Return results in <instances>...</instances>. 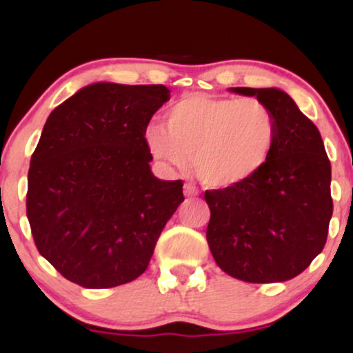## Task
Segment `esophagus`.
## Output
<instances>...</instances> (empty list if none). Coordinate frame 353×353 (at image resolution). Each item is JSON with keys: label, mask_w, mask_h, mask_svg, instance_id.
Instances as JSON below:
<instances>
[{"label": "esophagus", "mask_w": 353, "mask_h": 353, "mask_svg": "<svg viewBox=\"0 0 353 353\" xmlns=\"http://www.w3.org/2000/svg\"><path fill=\"white\" fill-rule=\"evenodd\" d=\"M184 194H185V196H188V197H196L199 192H197V189L194 188V185L185 184V185H184Z\"/></svg>", "instance_id": "34e87169"}]
</instances>
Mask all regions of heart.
I'll return each instance as SVG.
<instances>
[{
    "instance_id": "b5f03b06",
    "label": "heart",
    "mask_w": 353,
    "mask_h": 353,
    "mask_svg": "<svg viewBox=\"0 0 353 353\" xmlns=\"http://www.w3.org/2000/svg\"><path fill=\"white\" fill-rule=\"evenodd\" d=\"M274 111L255 98L185 96L164 114V128L145 129L156 159L184 169L188 157L202 184L228 189L257 176L277 145Z\"/></svg>"
}]
</instances>
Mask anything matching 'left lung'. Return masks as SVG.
I'll return each instance as SVG.
<instances>
[{"label": "left lung", "mask_w": 353, "mask_h": 353, "mask_svg": "<svg viewBox=\"0 0 353 353\" xmlns=\"http://www.w3.org/2000/svg\"><path fill=\"white\" fill-rule=\"evenodd\" d=\"M274 111L279 137L257 176L228 189L205 190V230L216 264L252 283L285 282L322 252L334 210L330 161L312 121L277 88H232Z\"/></svg>", "instance_id": "obj_1"}]
</instances>
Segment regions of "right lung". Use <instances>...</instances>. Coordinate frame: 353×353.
<instances>
[{
    "instance_id": "obj_1",
    "label": "right lung",
    "mask_w": 353,
    "mask_h": 353,
    "mask_svg": "<svg viewBox=\"0 0 353 353\" xmlns=\"http://www.w3.org/2000/svg\"><path fill=\"white\" fill-rule=\"evenodd\" d=\"M171 98L163 84L96 83L48 117L28 172L26 216L39 254L86 289L123 285L148 269L182 181L151 172L145 129Z\"/></svg>"
}]
</instances>
